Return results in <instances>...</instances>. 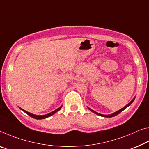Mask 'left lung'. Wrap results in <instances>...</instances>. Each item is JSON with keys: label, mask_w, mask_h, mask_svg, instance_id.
Returning a JSON list of instances; mask_svg holds the SVG:
<instances>
[{"label": "left lung", "mask_w": 149, "mask_h": 149, "mask_svg": "<svg viewBox=\"0 0 149 149\" xmlns=\"http://www.w3.org/2000/svg\"><path fill=\"white\" fill-rule=\"evenodd\" d=\"M134 98L133 99V100H132L131 102H130L129 103H128V104H127L126 106H125V107H123V108H122V109H121L120 110H119V111H117V112H115V113H113V114H111V115H102V114H100V113H97V112H95V111H93L92 109H89V110L90 111H91L93 113H95V114H97V115H100V116H101V117H115V116H116V115H117L118 114H119L121 112H122L123 111V110H125V109L127 108V107H128L133 102V101H134Z\"/></svg>", "instance_id": "8db88e82"}]
</instances>
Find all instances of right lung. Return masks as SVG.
<instances>
[{
	"mask_svg": "<svg viewBox=\"0 0 149 149\" xmlns=\"http://www.w3.org/2000/svg\"><path fill=\"white\" fill-rule=\"evenodd\" d=\"M61 108H62V107H59L58 109H56L55 111H54L51 112L50 113H48V114H47V115H36L32 114V113H29V112L26 111L25 110L22 109H21V110H22L24 112H25L26 113V114H28V115H29V116H30V117H32V118H34V119H46V118H47V117H49L52 116V115H54V113H56V112H58V111L60 110Z\"/></svg>",
	"mask_w": 149,
	"mask_h": 149,
	"instance_id": "obj_1",
	"label": "right lung"
}]
</instances>
